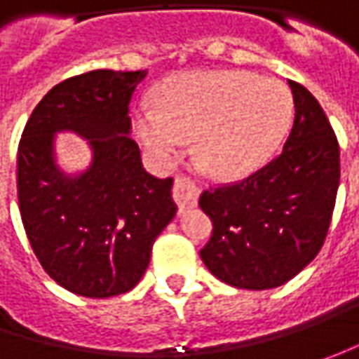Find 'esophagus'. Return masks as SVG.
<instances>
[{
    "label": "esophagus",
    "instance_id": "obj_1",
    "mask_svg": "<svg viewBox=\"0 0 359 359\" xmlns=\"http://www.w3.org/2000/svg\"><path fill=\"white\" fill-rule=\"evenodd\" d=\"M198 198H200V187H198V184L191 177L177 175L175 177V184H173V200L177 201V205L182 210L194 208V205H198Z\"/></svg>",
    "mask_w": 359,
    "mask_h": 359
}]
</instances>
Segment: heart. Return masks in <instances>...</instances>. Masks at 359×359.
Returning <instances> with one entry per match:
<instances>
[{
  "mask_svg": "<svg viewBox=\"0 0 359 359\" xmlns=\"http://www.w3.org/2000/svg\"><path fill=\"white\" fill-rule=\"evenodd\" d=\"M159 107L140 105L135 131L159 161H175L196 137V158L215 177L233 180L278 151L294 119L292 91L250 72H189L168 79Z\"/></svg>",
  "mask_w": 359,
  "mask_h": 359,
  "instance_id": "1",
  "label": "heart"
}]
</instances>
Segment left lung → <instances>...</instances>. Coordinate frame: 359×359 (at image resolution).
I'll use <instances>...</instances> for the list:
<instances>
[{"instance_id":"left-lung-1","label":"left lung","mask_w":359,"mask_h":359,"mask_svg":"<svg viewBox=\"0 0 359 359\" xmlns=\"http://www.w3.org/2000/svg\"><path fill=\"white\" fill-rule=\"evenodd\" d=\"M287 83L296 119L282 154L238 184L200 196L214 224L201 259L217 280L241 290H271L297 276L322 250L336 205V133L310 91Z\"/></svg>"}]
</instances>
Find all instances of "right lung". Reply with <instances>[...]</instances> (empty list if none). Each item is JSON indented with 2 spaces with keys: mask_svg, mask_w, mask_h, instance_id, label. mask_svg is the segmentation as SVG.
<instances>
[{
  "mask_svg": "<svg viewBox=\"0 0 359 359\" xmlns=\"http://www.w3.org/2000/svg\"><path fill=\"white\" fill-rule=\"evenodd\" d=\"M147 76L95 69L43 95L21 133L18 200L27 240L48 276L72 294L130 292L147 269L151 245L173 219L172 177L147 173L130 137V102ZM88 140L92 163L67 176L55 163V133Z\"/></svg>",
  "mask_w": 359,
  "mask_h": 359,
  "instance_id": "add662e5",
  "label": "right lung"
}]
</instances>
